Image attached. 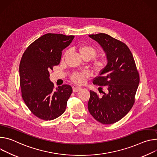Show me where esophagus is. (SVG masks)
<instances>
[{
	"label": "esophagus",
	"instance_id": "obj_1",
	"mask_svg": "<svg viewBox=\"0 0 157 157\" xmlns=\"http://www.w3.org/2000/svg\"><path fill=\"white\" fill-rule=\"evenodd\" d=\"M72 89H73V92H77L79 90H80L82 88L80 87V86H78L77 85H74L72 86Z\"/></svg>",
	"mask_w": 157,
	"mask_h": 157
}]
</instances>
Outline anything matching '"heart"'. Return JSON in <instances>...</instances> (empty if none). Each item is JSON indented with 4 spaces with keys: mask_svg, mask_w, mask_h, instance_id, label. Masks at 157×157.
<instances>
[{
    "mask_svg": "<svg viewBox=\"0 0 157 157\" xmlns=\"http://www.w3.org/2000/svg\"><path fill=\"white\" fill-rule=\"evenodd\" d=\"M79 54L81 57L83 58H88L89 60L94 58L97 52L94 48L90 45H83L78 48ZM107 64V61L104 59H95L93 62V67L96 71H101L104 68ZM86 74L84 72L79 73L75 72L72 74L71 78L76 83H82L83 82L84 77Z\"/></svg>",
    "mask_w": 157,
    "mask_h": 157,
    "instance_id": "obj_1",
    "label": "heart"
}]
</instances>
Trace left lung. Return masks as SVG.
<instances>
[{"instance_id":"left-lung-1","label":"left lung","mask_w":157,"mask_h":157,"mask_svg":"<svg viewBox=\"0 0 157 157\" xmlns=\"http://www.w3.org/2000/svg\"><path fill=\"white\" fill-rule=\"evenodd\" d=\"M101 47L107 63L95 85L105 86L101 97L90 90L88 109L92 116L103 124H112L125 116L135 101L140 77L131 51L127 45L103 33L89 35ZM101 89V87H100Z\"/></svg>"}]
</instances>
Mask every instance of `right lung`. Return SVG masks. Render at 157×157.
<instances>
[{
	"label": "right lung",
	"mask_w": 157,
	"mask_h": 157,
	"mask_svg": "<svg viewBox=\"0 0 157 157\" xmlns=\"http://www.w3.org/2000/svg\"><path fill=\"white\" fill-rule=\"evenodd\" d=\"M74 39V36L45 34L32 43L22 57L19 65L22 97L31 112L40 119L54 120L66 109L72 93L71 86L63 85L55 91L49 72L59 64L62 51Z\"/></svg>",
	"instance_id": "right-lung-1"
}]
</instances>
